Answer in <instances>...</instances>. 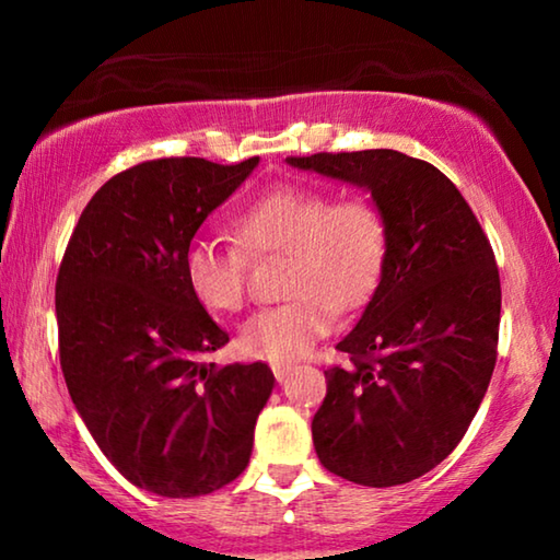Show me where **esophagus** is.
I'll return each instance as SVG.
<instances>
[{
  "label": "esophagus",
  "instance_id": "1",
  "mask_svg": "<svg viewBox=\"0 0 560 560\" xmlns=\"http://www.w3.org/2000/svg\"><path fill=\"white\" fill-rule=\"evenodd\" d=\"M291 371H293L291 365H271V373H273V377H277L279 383L287 381V377L291 375Z\"/></svg>",
  "mask_w": 560,
  "mask_h": 560
}]
</instances>
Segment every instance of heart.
Returning a JSON list of instances; mask_svg holds the SVG:
<instances>
[{"instance_id": "1", "label": "heart", "mask_w": 560, "mask_h": 560, "mask_svg": "<svg viewBox=\"0 0 560 560\" xmlns=\"http://www.w3.org/2000/svg\"><path fill=\"white\" fill-rule=\"evenodd\" d=\"M243 244L195 240L183 269L192 296L214 314L240 311L246 301V254H291L287 296L261 308L240 328L246 358L289 363L303 358L334 324V308L348 311L375 287L385 252V224L363 197L338 200L320 187L283 185L236 217Z\"/></svg>"}]
</instances>
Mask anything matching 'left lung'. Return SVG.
I'll return each instance as SVG.
<instances>
[{"mask_svg":"<svg viewBox=\"0 0 560 560\" xmlns=\"http://www.w3.org/2000/svg\"><path fill=\"white\" fill-rule=\"evenodd\" d=\"M371 192L385 224L381 281L336 346L346 368L311 422L328 471L363 487L407 485L447 459L494 373L501 283L471 207L438 167L397 150L287 158Z\"/></svg>","mask_w":560,"mask_h":560,"instance_id":"obj_1","label":"left lung"}]
</instances>
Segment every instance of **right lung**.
Returning a JSON list of instances; mask_svg holds the SVG:
<instances>
[{"label": "right lung", "mask_w": 560, "mask_h": 560, "mask_svg": "<svg viewBox=\"0 0 560 560\" xmlns=\"http://www.w3.org/2000/svg\"><path fill=\"white\" fill-rule=\"evenodd\" d=\"M257 165L163 158L118 173L81 212L56 277L75 410L113 467L158 497L212 494L240 477L273 390L267 363H202L230 336L183 269L202 222Z\"/></svg>", "instance_id": "1"}]
</instances>
